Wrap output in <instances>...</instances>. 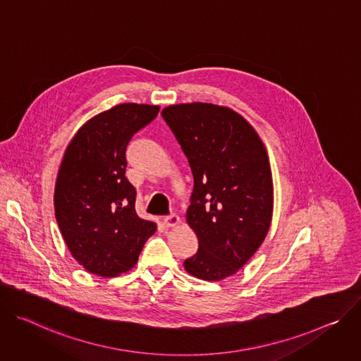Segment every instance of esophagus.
<instances>
[{"mask_svg":"<svg viewBox=\"0 0 361 361\" xmlns=\"http://www.w3.org/2000/svg\"><path fill=\"white\" fill-rule=\"evenodd\" d=\"M179 216L178 215H175V214H172V215H169V216H166L165 219H164V225L166 226V228H175V226H178L179 225Z\"/></svg>","mask_w":361,"mask_h":361,"instance_id":"34e87169","label":"esophagus"}]
</instances>
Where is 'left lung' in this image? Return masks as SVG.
Listing matches in <instances>:
<instances>
[{"label": "left lung", "mask_w": 361, "mask_h": 361, "mask_svg": "<svg viewBox=\"0 0 361 361\" xmlns=\"http://www.w3.org/2000/svg\"><path fill=\"white\" fill-rule=\"evenodd\" d=\"M193 175L186 222L199 241L188 274L221 281L238 272L264 243L274 209L267 149L247 120L212 103L162 110Z\"/></svg>", "instance_id": "obj_1"}]
</instances>
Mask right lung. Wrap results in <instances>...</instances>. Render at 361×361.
I'll use <instances>...</instances> for the list:
<instances>
[{
  "label": "right lung",
  "instance_id": "add662e5",
  "mask_svg": "<svg viewBox=\"0 0 361 361\" xmlns=\"http://www.w3.org/2000/svg\"><path fill=\"white\" fill-rule=\"evenodd\" d=\"M159 106L122 103L77 130L56 179L54 211L73 258L92 274L130 271L156 224L137 216L136 190L125 176L126 146Z\"/></svg>",
  "mask_w": 361,
  "mask_h": 361
}]
</instances>
